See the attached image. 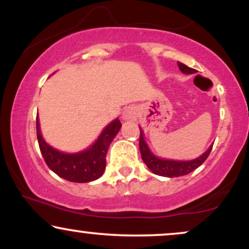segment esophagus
<instances>
[{
    "label": "esophagus",
    "instance_id": "obj_1",
    "mask_svg": "<svg viewBox=\"0 0 249 249\" xmlns=\"http://www.w3.org/2000/svg\"><path fill=\"white\" fill-rule=\"evenodd\" d=\"M123 119L126 122H132L138 119V110L134 107H127L123 111Z\"/></svg>",
    "mask_w": 249,
    "mask_h": 249
}]
</instances>
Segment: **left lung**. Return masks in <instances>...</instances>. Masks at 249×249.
Masks as SVG:
<instances>
[{"mask_svg": "<svg viewBox=\"0 0 249 249\" xmlns=\"http://www.w3.org/2000/svg\"><path fill=\"white\" fill-rule=\"evenodd\" d=\"M179 69L182 73H196V70L188 68L187 65L182 64V63L178 62ZM141 128V127H139ZM213 145L208 147V150L205 153L198 158L193 159V160L187 161H179V160H168V159H161L156 157L151 152L148 148L146 142L144 141V133L141 130V137H139V150H141L142 159V161L146 164V166L150 168L154 174H158L161 177H167V178H174V177H181L186 176V174L191 173L192 171L196 170L200 165L202 164L210 156L211 151H212Z\"/></svg>", "mask_w": 249, "mask_h": 249, "instance_id": "obj_1", "label": "left lung"}]
</instances>
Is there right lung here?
Masks as SVG:
<instances>
[{
	"instance_id": "1",
	"label": "right lung",
	"mask_w": 249,
	"mask_h": 249,
	"mask_svg": "<svg viewBox=\"0 0 249 249\" xmlns=\"http://www.w3.org/2000/svg\"><path fill=\"white\" fill-rule=\"evenodd\" d=\"M122 124L115 119L103 130L98 139L85 151L78 153H63L51 147L43 139L36 119L37 141L48 167L61 178L72 182H89L98 179L107 166V153L111 142L121 130Z\"/></svg>"
}]
</instances>
